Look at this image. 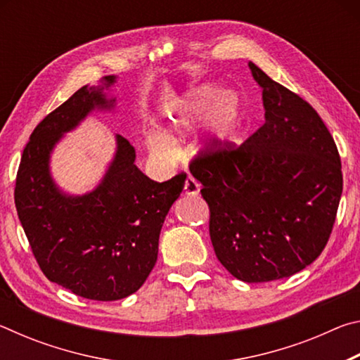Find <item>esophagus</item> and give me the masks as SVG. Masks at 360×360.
Masks as SVG:
<instances>
[{
	"label": "esophagus",
	"instance_id": "34e87169",
	"mask_svg": "<svg viewBox=\"0 0 360 360\" xmlns=\"http://www.w3.org/2000/svg\"><path fill=\"white\" fill-rule=\"evenodd\" d=\"M198 192H200V184L195 181V178L188 176V178L186 179V184H184V193L187 195V197H197Z\"/></svg>",
	"mask_w": 360,
	"mask_h": 360
}]
</instances>
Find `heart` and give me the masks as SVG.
<instances>
[{
    "label": "heart",
    "mask_w": 360,
    "mask_h": 360,
    "mask_svg": "<svg viewBox=\"0 0 360 360\" xmlns=\"http://www.w3.org/2000/svg\"><path fill=\"white\" fill-rule=\"evenodd\" d=\"M240 103L233 95H222L211 85L191 89L178 105L168 109L160 133H150L146 144L152 155L172 157L169 143H178L200 120L208 115V136L212 144H222L233 136L240 122Z\"/></svg>",
    "instance_id": "1"
}]
</instances>
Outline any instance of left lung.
<instances>
[{
  "label": "left lung",
  "instance_id": "left-lung-1",
  "mask_svg": "<svg viewBox=\"0 0 360 360\" xmlns=\"http://www.w3.org/2000/svg\"><path fill=\"white\" fill-rule=\"evenodd\" d=\"M265 124L238 148L211 144L191 163L210 206L221 264L245 283L289 278L332 233L343 174L330 131L309 103L249 62Z\"/></svg>",
  "mask_w": 360,
  "mask_h": 360
}]
</instances>
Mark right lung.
<instances>
[{"mask_svg":"<svg viewBox=\"0 0 360 360\" xmlns=\"http://www.w3.org/2000/svg\"><path fill=\"white\" fill-rule=\"evenodd\" d=\"M84 85L42 119L23 149L15 179V208L36 262L49 281L79 297L120 300L148 279L158 254V236L186 174L165 182L149 179L135 165V148L115 135V154L92 192L68 195L51 176V154L65 133L87 115L111 111L115 98Z\"/></svg>","mask_w":360,"mask_h":360,"instance_id":"obj_1","label":"right lung"}]
</instances>
